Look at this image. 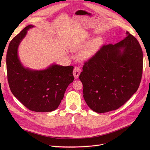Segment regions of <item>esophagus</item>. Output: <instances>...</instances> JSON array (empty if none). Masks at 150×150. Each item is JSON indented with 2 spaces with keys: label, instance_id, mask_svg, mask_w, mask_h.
Masks as SVG:
<instances>
[{
  "label": "esophagus",
  "instance_id": "obj_1",
  "mask_svg": "<svg viewBox=\"0 0 150 150\" xmlns=\"http://www.w3.org/2000/svg\"><path fill=\"white\" fill-rule=\"evenodd\" d=\"M80 72H81L80 68L79 67H77V66L75 67V68L74 69V71H73V74H74V76L76 78V79L79 77Z\"/></svg>",
  "mask_w": 150,
  "mask_h": 150
}]
</instances>
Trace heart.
Listing matches in <instances>:
<instances>
[{
    "label": "heart",
    "instance_id": "1",
    "mask_svg": "<svg viewBox=\"0 0 150 150\" xmlns=\"http://www.w3.org/2000/svg\"><path fill=\"white\" fill-rule=\"evenodd\" d=\"M102 43V39L101 38H97L93 39L89 43L88 41H82L75 44L73 47V50L75 51L83 49L86 46L85 49L83 51L81 54L84 58H89L92 57L93 54L98 50Z\"/></svg>",
    "mask_w": 150,
    "mask_h": 150
}]
</instances>
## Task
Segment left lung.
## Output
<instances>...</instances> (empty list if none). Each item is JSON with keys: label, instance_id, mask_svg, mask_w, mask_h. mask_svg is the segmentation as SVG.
<instances>
[{"label": "left lung", "instance_id": "left-lung-1", "mask_svg": "<svg viewBox=\"0 0 150 150\" xmlns=\"http://www.w3.org/2000/svg\"><path fill=\"white\" fill-rule=\"evenodd\" d=\"M115 44L102 46L86 61L79 78L88 106L98 113L123 105L138 89L143 69V52L137 39L127 31Z\"/></svg>", "mask_w": 150, "mask_h": 150}]
</instances>
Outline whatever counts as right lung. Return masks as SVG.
I'll use <instances>...</instances> for the list:
<instances>
[{
    "label": "right lung",
    "instance_id": "1",
    "mask_svg": "<svg viewBox=\"0 0 150 150\" xmlns=\"http://www.w3.org/2000/svg\"><path fill=\"white\" fill-rule=\"evenodd\" d=\"M33 27L27 26L10 42L6 53L8 81L14 97L27 108L51 112L59 106L68 86L74 80V66L52 64L42 70L23 67L18 57V47L27 30Z\"/></svg>",
    "mask_w": 150,
    "mask_h": 150
}]
</instances>
